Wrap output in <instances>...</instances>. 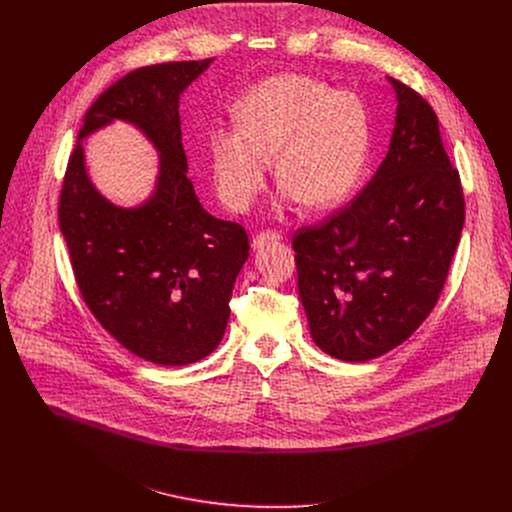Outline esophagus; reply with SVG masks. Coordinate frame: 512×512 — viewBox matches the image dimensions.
I'll list each match as a JSON object with an SVG mask.
<instances>
[{
	"label": "esophagus",
	"instance_id": "esophagus-1",
	"mask_svg": "<svg viewBox=\"0 0 512 512\" xmlns=\"http://www.w3.org/2000/svg\"><path fill=\"white\" fill-rule=\"evenodd\" d=\"M279 239H281V235L277 231H263V233L253 237V249H261L269 241H279Z\"/></svg>",
	"mask_w": 512,
	"mask_h": 512
}]
</instances>
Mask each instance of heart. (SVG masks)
Masks as SVG:
<instances>
[{
	"label": "heart",
	"mask_w": 512,
	"mask_h": 512,
	"mask_svg": "<svg viewBox=\"0 0 512 512\" xmlns=\"http://www.w3.org/2000/svg\"><path fill=\"white\" fill-rule=\"evenodd\" d=\"M237 125L208 137L214 188L243 212L273 178L310 210L338 204L358 182L371 148V115L352 91H332L306 75L271 77L235 105Z\"/></svg>",
	"instance_id": "1"
}]
</instances>
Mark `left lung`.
I'll list each match as a JSON object with an SVG mask.
<instances>
[{
	"label": "left lung",
	"instance_id": "obj_1",
	"mask_svg": "<svg viewBox=\"0 0 512 512\" xmlns=\"http://www.w3.org/2000/svg\"><path fill=\"white\" fill-rule=\"evenodd\" d=\"M389 81L397 117L379 170L350 204L291 241L312 338L346 362L377 358L421 326L440 300L466 216L435 111Z\"/></svg>",
	"mask_w": 512,
	"mask_h": 512
}]
</instances>
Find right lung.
<instances>
[{
	"label": "right lung",
	"mask_w": 512,
	"mask_h": 512,
	"mask_svg": "<svg viewBox=\"0 0 512 512\" xmlns=\"http://www.w3.org/2000/svg\"><path fill=\"white\" fill-rule=\"evenodd\" d=\"M212 58L141 66L87 111L60 188L58 223L81 296L129 352L184 367L223 340L235 279L249 257L245 229L208 214L188 178L178 103ZM115 118L133 122L161 154L153 198L111 205L86 176L80 141Z\"/></svg>",
	"instance_id": "add662e5"
}]
</instances>
